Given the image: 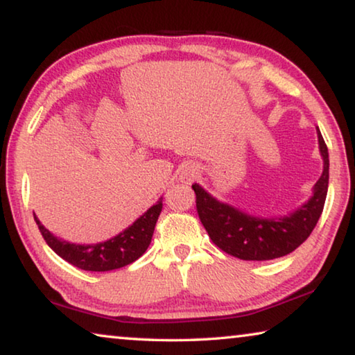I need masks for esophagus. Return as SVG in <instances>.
<instances>
[{
	"label": "esophagus",
	"instance_id": "obj_1",
	"mask_svg": "<svg viewBox=\"0 0 355 355\" xmlns=\"http://www.w3.org/2000/svg\"><path fill=\"white\" fill-rule=\"evenodd\" d=\"M197 177V169L194 166H191V164H188V166H184L183 169H182V180L184 183H189V182H192V180H194Z\"/></svg>",
	"mask_w": 355,
	"mask_h": 355
}]
</instances>
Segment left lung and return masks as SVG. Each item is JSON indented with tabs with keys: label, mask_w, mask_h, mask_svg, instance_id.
<instances>
[{
	"label": "left lung",
	"mask_w": 355,
	"mask_h": 355,
	"mask_svg": "<svg viewBox=\"0 0 355 355\" xmlns=\"http://www.w3.org/2000/svg\"><path fill=\"white\" fill-rule=\"evenodd\" d=\"M318 144L322 158V173L313 186L310 199L293 213L279 218H261L220 202L194 183L197 213L211 241L239 260L266 261L285 257L297 249L320 220L329 188V152L320 128Z\"/></svg>",
	"instance_id": "obj_1"
}]
</instances>
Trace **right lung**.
Returning a JSON list of instances; mask_svg holds the SVG:
<instances>
[{"label":"right lung","instance_id":"obj_1","mask_svg":"<svg viewBox=\"0 0 355 355\" xmlns=\"http://www.w3.org/2000/svg\"><path fill=\"white\" fill-rule=\"evenodd\" d=\"M163 209V197L150 207L141 218H137L133 224L123 232H120L111 239L97 244H75L65 241L53 235L50 230L40 224L37 216L34 219L46 244L56 252V254L69 261L73 266L84 269V271L105 272L127 266L136 261L152 243L153 230L156 220Z\"/></svg>","mask_w":355,"mask_h":355}]
</instances>
